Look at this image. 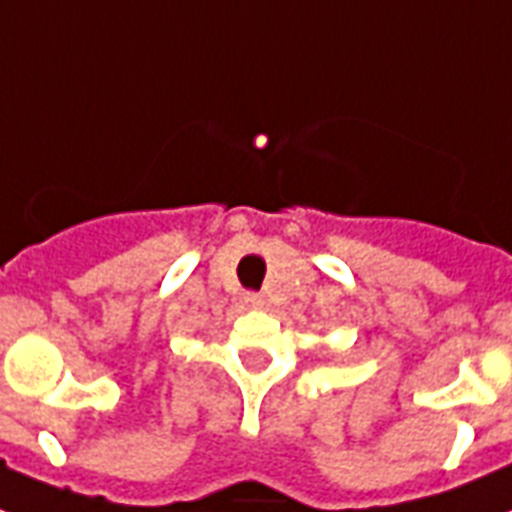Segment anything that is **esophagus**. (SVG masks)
<instances>
[{"label": "esophagus", "instance_id": "esophagus-1", "mask_svg": "<svg viewBox=\"0 0 512 512\" xmlns=\"http://www.w3.org/2000/svg\"><path fill=\"white\" fill-rule=\"evenodd\" d=\"M244 302H247L249 307H257V310H260V307H265L263 294H244Z\"/></svg>", "mask_w": 512, "mask_h": 512}]
</instances>
